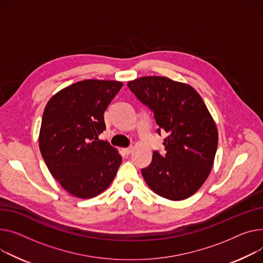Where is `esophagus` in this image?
Masks as SVG:
<instances>
[{
    "label": "esophagus",
    "mask_w": 263,
    "mask_h": 263,
    "mask_svg": "<svg viewBox=\"0 0 263 263\" xmlns=\"http://www.w3.org/2000/svg\"><path fill=\"white\" fill-rule=\"evenodd\" d=\"M132 150H133V147H132V146L122 149V151H124V152H125V154H127V155H129V154L132 152Z\"/></svg>",
    "instance_id": "1"
}]
</instances>
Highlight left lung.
<instances>
[{
	"mask_svg": "<svg viewBox=\"0 0 263 263\" xmlns=\"http://www.w3.org/2000/svg\"><path fill=\"white\" fill-rule=\"evenodd\" d=\"M130 91L154 114L166 153L154 151L142 169L144 180L159 196L172 201L191 197L206 181L218 147V131L194 87L167 77L147 76L128 82Z\"/></svg>",
	"mask_w": 263,
	"mask_h": 263,
	"instance_id": "8db88e82",
	"label": "left lung"
}]
</instances>
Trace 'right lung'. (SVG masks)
Segmentation results:
<instances>
[{
    "label": "right lung",
    "instance_id": "obj_1",
    "mask_svg": "<svg viewBox=\"0 0 263 263\" xmlns=\"http://www.w3.org/2000/svg\"><path fill=\"white\" fill-rule=\"evenodd\" d=\"M112 80H83L52 96L44 109L39 135L43 160L69 194L90 199L114 180L121 156L98 135L106 130L104 111L121 89Z\"/></svg>",
    "mask_w": 263,
    "mask_h": 263
}]
</instances>
